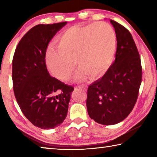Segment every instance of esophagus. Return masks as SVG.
Masks as SVG:
<instances>
[{
	"mask_svg": "<svg viewBox=\"0 0 157 157\" xmlns=\"http://www.w3.org/2000/svg\"><path fill=\"white\" fill-rule=\"evenodd\" d=\"M76 87H77V88H78V89L84 90V91H85V90L86 89V86H84V85H83V84H82V85H78V86H77Z\"/></svg>",
	"mask_w": 157,
	"mask_h": 157,
	"instance_id": "esophagus-1",
	"label": "esophagus"
}]
</instances>
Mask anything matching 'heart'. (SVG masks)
<instances>
[{"label": "heart", "mask_w": 157, "mask_h": 157, "mask_svg": "<svg viewBox=\"0 0 157 157\" xmlns=\"http://www.w3.org/2000/svg\"><path fill=\"white\" fill-rule=\"evenodd\" d=\"M57 48L50 47L46 54L48 71L62 81L70 79L74 63L79 68L75 78L100 75L112 62L116 49V36L111 26L105 22L85 26H73L57 39Z\"/></svg>", "instance_id": "1"}]
</instances>
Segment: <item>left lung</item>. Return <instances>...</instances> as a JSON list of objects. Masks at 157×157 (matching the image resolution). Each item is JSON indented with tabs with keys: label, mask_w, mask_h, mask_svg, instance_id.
Here are the masks:
<instances>
[{
	"label": "left lung",
	"mask_w": 157,
	"mask_h": 157,
	"mask_svg": "<svg viewBox=\"0 0 157 157\" xmlns=\"http://www.w3.org/2000/svg\"><path fill=\"white\" fill-rule=\"evenodd\" d=\"M115 29L116 59L102 78L89 85L86 107L96 123L111 125L123 121L136 104L142 79V66L136 44L123 25L110 20Z\"/></svg>",
	"instance_id": "8db88e82"
}]
</instances>
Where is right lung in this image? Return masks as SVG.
<instances>
[{"mask_svg":"<svg viewBox=\"0 0 157 157\" xmlns=\"http://www.w3.org/2000/svg\"><path fill=\"white\" fill-rule=\"evenodd\" d=\"M66 23L35 25L18 42L13 57V89L18 105L30 123L43 129L63 123L74 90L50 75L45 59L50 41Z\"/></svg>","mask_w":157,"mask_h":157,"instance_id":"1","label":"right lung"}]
</instances>
